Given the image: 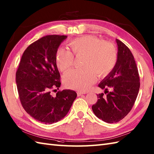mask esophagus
I'll return each instance as SVG.
<instances>
[{
	"label": "esophagus",
	"mask_w": 154,
	"mask_h": 154,
	"mask_svg": "<svg viewBox=\"0 0 154 154\" xmlns=\"http://www.w3.org/2000/svg\"><path fill=\"white\" fill-rule=\"evenodd\" d=\"M77 96H81L82 94H86V92H77Z\"/></svg>",
	"instance_id": "obj_1"
}]
</instances>
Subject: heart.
Returning <instances> with one entry per match:
<instances>
[{
	"mask_svg": "<svg viewBox=\"0 0 154 154\" xmlns=\"http://www.w3.org/2000/svg\"><path fill=\"white\" fill-rule=\"evenodd\" d=\"M71 52L59 48L56 53V63L62 72H66L73 65L74 57L83 56L82 69H73L63 76L66 87L79 91H87L96 80V74L104 77L115 67L117 54L112 43L101 41L94 35H85L69 42Z\"/></svg>",
	"mask_w": 154,
	"mask_h": 154,
	"instance_id": "obj_1",
	"label": "heart"
}]
</instances>
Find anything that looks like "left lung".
<instances>
[{
	"instance_id": "left-lung-1",
	"label": "left lung",
	"mask_w": 154,
	"mask_h": 154,
	"mask_svg": "<svg viewBox=\"0 0 154 154\" xmlns=\"http://www.w3.org/2000/svg\"><path fill=\"white\" fill-rule=\"evenodd\" d=\"M117 62L112 71L98 85L105 94L97 95L92 106L95 116L106 123H117L130 112L140 88V77L133 54L127 46L116 39ZM108 88L112 89L109 92Z\"/></svg>"
}]
</instances>
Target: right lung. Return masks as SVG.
I'll return each mask as SVG.
<instances>
[{"label": "right lung", "instance_id": "1", "mask_svg": "<svg viewBox=\"0 0 154 154\" xmlns=\"http://www.w3.org/2000/svg\"><path fill=\"white\" fill-rule=\"evenodd\" d=\"M66 35H46L33 42L24 51L16 73L21 105L29 115L41 123L52 124L65 117L77 98L74 91L59 89L60 75L56 53Z\"/></svg>", "mask_w": 154, "mask_h": 154}]
</instances>
